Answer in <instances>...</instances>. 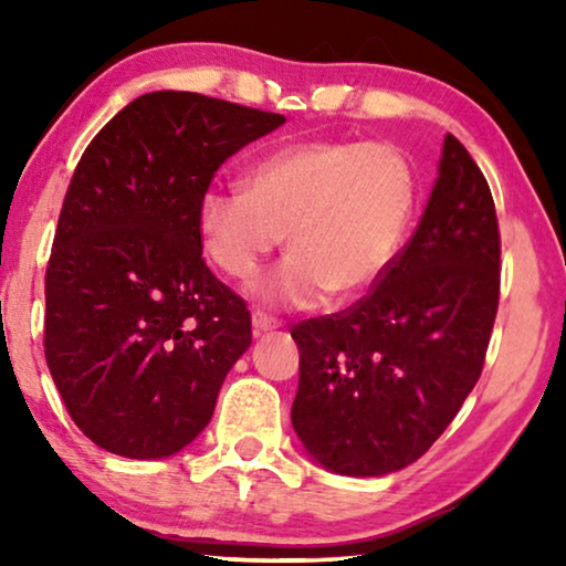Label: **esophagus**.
Returning a JSON list of instances; mask_svg holds the SVG:
<instances>
[{
	"instance_id": "34e87169",
	"label": "esophagus",
	"mask_w": 566,
	"mask_h": 566,
	"mask_svg": "<svg viewBox=\"0 0 566 566\" xmlns=\"http://www.w3.org/2000/svg\"><path fill=\"white\" fill-rule=\"evenodd\" d=\"M252 327H254V332H270V329H277L281 327V322L275 319V316H270V314H265V312H252Z\"/></svg>"
}]
</instances>
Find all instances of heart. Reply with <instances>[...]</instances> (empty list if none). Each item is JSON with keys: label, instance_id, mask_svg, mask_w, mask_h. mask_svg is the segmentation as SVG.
Listing matches in <instances>:
<instances>
[{"label": "heart", "instance_id": "heart-1", "mask_svg": "<svg viewBox=\"0 0 566 566\" xmlns=\"http://www.w3.org/2000/svg\"><path fill=\"white\" fill-rule=\"evenodd\" d=\"M242 188L203 192L198 237L221 273L247 283L285 234L289 260L258 285L273 304L366 293L397 260L417 206L412 161L386 142L277 146L252 161Z\"/></svg>", "mask_w": 566, "mask_h": 566}]
</instances>
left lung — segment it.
<instances>
[{
    "mask_svg": "<svg viewBox=\"0 0 566 566\" xmlns=\"http://www.w3.org/2000/svg\"><path fill=\"white\" fill-rule=\"evenodd\" d=\"M500 227L482 169L448 134L415 234L366 296L298 322L291 422L322 467L384 476L428 453L484 368Z\"/></svg>",
    "mask_w": 566,
    "mask_h": 566,
    "instance_id": "8db88e82",
    "label": "left lung"
}]
</instances>
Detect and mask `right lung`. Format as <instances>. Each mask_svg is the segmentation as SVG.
<instances>
[{"label":"right lung","instance_id":"1","mask_svg":"<svg viewBox=\"0 0 566 566\" xmlns=\"http://www.w3.org/2000/svg\"><path fill=\"white\" fill-rule=\"evenodd\" d=\"M283 123L165 90L84 149L45 268L43 347L76 428L105 451L165 459L211 420L252 319L206 265L198 200L231 154Z\"/></svg>","mask_w":566,"mask_h":566}]
</instances>
